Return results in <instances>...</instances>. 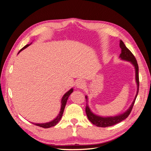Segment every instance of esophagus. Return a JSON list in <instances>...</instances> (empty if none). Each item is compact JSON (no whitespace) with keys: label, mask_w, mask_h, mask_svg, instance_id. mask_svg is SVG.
Segmentation results:
<instances>
[{"label":"esophagus","mask_w":151,"mask_h":151,"mask_svg":"<svg viewBox=\"0 0 151 151\" xmlns=\"http://www.w3.org/2000/svg\"><path fill=\"white\" fill-rule=\"evenodd\" d=\"M85 87V82L83 80H79L76 83V88L79 89H83Z\"/></svg>","instance_id":"1"}]
</instances>
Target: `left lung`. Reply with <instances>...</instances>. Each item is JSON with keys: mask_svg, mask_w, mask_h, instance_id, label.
Listing matches in <instances>:
<instances>
[{"mask_svg": "<svg viewBox=\"0 0 151 151\" xmlns=\"http://www.w3.org/2000/svg\"><path fill=\"white\" fill-rule=\"evenodd\" d=\"M120 47L121 48V53L119 57L123 60L130 62L132 64L134 65L135 68V81L137 83V93L133 102H132V103L131 104L130 107L127 109V110H126L124 113L120 114V115L113 116H101L94 114L92 111L91 110L88 104V96H85L86 99V113L87 116H88L89 120L92 123L93 125L97 127H110L116 124V123H120L122 121L126 119V118L130 115V113L132 109V108H133L134 104L135 103L136 98L137 96V94L139 93V66L137 64V62L134 55L132 54V53L130 51V50L126 47L125 45L122 40L120 41Z\"/></svg>", "mask_w": 151, "mask_h": 151, "instance_id": "1", "label": "left lung"}]
</instances>
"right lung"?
<instances>
[{
  "instance_id": "1",
  "label": "right lung",
  "mask_w": 151,
  "mask_h": 151,
  "mask_svg": "<svg viewBox=\"0 0 151 151\" xmlns=\"http://www.w3.org/2000/svg\"><path fill=\"white\" fill-rule=\"evenodd\" d=\"M31 44V43L26 45V46H24L23 48H22L20 50V51L19 52V53H18V54H19L22 51V50H23L26 48L29 47ZM73 91H74V89H73V88H71L70 90H68L66 93H65L64 95L63 96V97H62V100H61L60 111V112H59L57 116L55 118L54 120H53L52 121L50 122H47V123H33V124H35V125H37V126L45 128V129H47V128H50V127L56 125L57 123L59 122V121H60V119H61V118H62V115H63V111H64V109H65V105H66V103H67V101L68 98L69 97V96L73 92Z\"/></svg>"
}]
</instances>
